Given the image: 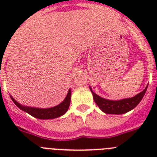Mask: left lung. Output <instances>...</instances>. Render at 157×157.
Segmentation results:
<instances>
[{
	"label": "left lung",
	"mask_w": 157,
	"mask_h": 157,
	"mask_svg": "<svg viewBox=\"0 0 157 157\" xmlns=\"http://www.w3.org/2000/svg\"><path fill=\"white\" fill-rule=\"evenodd\" d=\"M147 87L148 86L145 87V89L142 92L134 96V98H127V99H123L120 101H110V100L104 99L93 92L91 88L90 90L94 96V100L95 103L104 112L107 114L120 115L132 110L139 104L146 92Z\"/></svg>",
	"instance_id": "left-lung-1"
}]
</instances>
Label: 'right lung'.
<instances>
[{"mask_svg": "<svg viewBox=\"0 0 157 157\" xmlns=\"http://www.w3.org/2000/svg\"><path fill=\"white\" fill-rule=\"evenodd\" d=\"M71 95V90H69L66 98L62 103H60L57 106L49 108V109H37V108H30V107L23 106V105L18 103L16 100H14L12 97H11V98L18 108H19L24 112H27L30 116L37 118V119H41V120H48V119H54V118L59 117V116H63L64 114L70 106Z\"/></svg>", "mask_w": 157, "mask_h": 157, "instance_id": "right-lung-1", "label": "right lung"}]
</instances>
